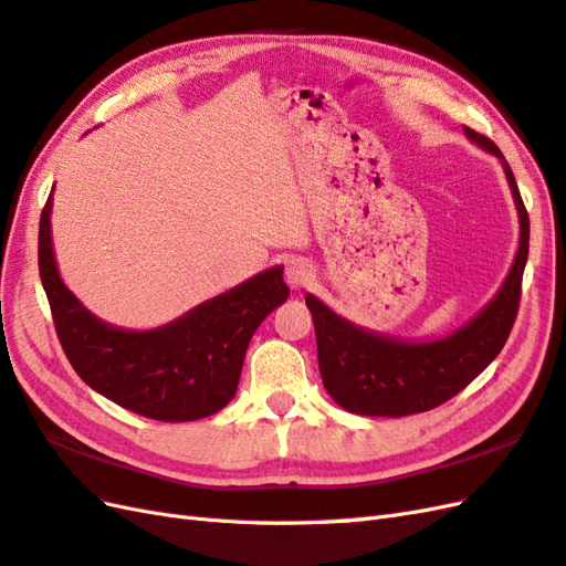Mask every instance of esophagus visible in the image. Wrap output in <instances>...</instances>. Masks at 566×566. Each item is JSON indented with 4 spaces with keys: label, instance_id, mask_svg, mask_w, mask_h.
<instances>
[{
    "label": "esophagus",
    "instance_id": "obj_1",
    "mask_svg": "<svg viewBox=\"0 0 566 566\" xmlns=\"http://www.w3.org/2000/svg\"><path fill=\"white\" fill-rule=\"evenodd\" d=\"M284 277H286V284L294 289V292H301L303 286H308L313 282V268L308 263H303V260H292V263L286 265L284 270Z\"/></svg>",
    "mask_w": 566,
    "mask_h": 566
}]
</instances>
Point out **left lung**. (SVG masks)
<instances>
[{
    "label": "left lung",
    "instance_id": "obj_1",
    "mask_svg": "<svg viewBox=\"0 0 566 566\" xmlns=\"http://www.w3.org/2000/svg\"><path fill=\"white\" fill-rule=\"evenodd\" d=\"M483 150L500 157L518 210V251L500 292L452 335L430 342H403L358 327L306 296L317 339L323 385L342 409L360 416H411L440 407L481 375L510 337L518 313L521 277L528 260V212L512 167L490 138L463 126Z\"/></svg>",
    "mask_w": 566,
    "mask_h": 566
}]
</instances>
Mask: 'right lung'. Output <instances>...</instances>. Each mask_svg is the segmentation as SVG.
<instances>
[{
	"label": "right lung",
	"mask_w": 566,
	"mask_h": 566,
	"mask_svg": "<svg viewBox=\"0 0 566 566\" xmlns=\"http://www.w3.org/2000/svg\"><path fill=\"white\" fill-rule=\"evenodd\" d=\"M50 212L52 193L40 217V280L56 337L81 380L119 407L155 421H198L224 409L237 395L253 332L289 296L282 268L255 274L169 325L122 329L95 317L62 282L52 251Z\"/></svg>",
	"instance_id": "obj_1"
}]
</instances>
